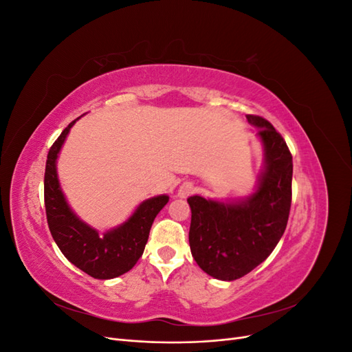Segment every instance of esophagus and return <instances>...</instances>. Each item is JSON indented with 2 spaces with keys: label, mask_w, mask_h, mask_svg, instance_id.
I'll use <instances>...</instances> for the list:
<instances>
[{
  "label": "esophagus",
  "mask_w": 352,
  "mask_h": 352,
  "mask_svg": "<svg viewBox=\"0 0 352 352\" xmlns=\"http://www.w3.org/2000/svg\"><path fill=\"white\" fill-rule=\"evenodd\" d=\"M192 192H194L192 184L185 182V184H182V185L179 186V189H177V197H179V198H186V197H189Z\"/></svg>",
  "instance_id": "1"
}]
</instances>
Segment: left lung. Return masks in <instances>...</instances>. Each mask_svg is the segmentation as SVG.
I'll list each match as a JSON object with an SVG mask.
<instances>
[{"instance_id": "1", "label": "left lung", "mask_w": 352, "mask_h": 352, "mask_svg": "<svg viewBox=\"0 0 352 352\" xmlns=\"http://www.w3.org/2000/svg\"><path fill=\"white\" fill-rule=\"evenodd\" d=\"M263 146L254 192L235 199L188 198L189 247L199 267L219 280H236L269 257L286 229L292 198V155L280 133L258 116H247Z\"/></svg>"}]
</instances>
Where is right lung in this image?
Listing matches in <instances>:
<instances>
[{
  "mask_svg": "<svg viewBox=\"0 0 352 352\" xmlns=\"http://www.w3.org/2000/svg\"><path fill=\"white\" fill-rule=\"evenodd\" d=\"M82 117V116H80ZM80 117L73 120L50 148L44 197L48 228L63 255L94 279H114L129 272L142 255L153 221L168 202V195L142 201L122 225L100 233L72 210L57 173V158L66 138Z\"/></svg>",
  "mask_w": 352,
  "mask_h": 352,
  "instance_id": "1",
  "label": "right lung"
}]
</instances>
